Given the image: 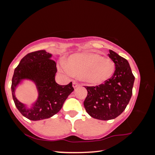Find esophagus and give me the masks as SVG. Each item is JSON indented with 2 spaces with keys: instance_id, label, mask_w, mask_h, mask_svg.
<instances>
[{
  "instance_id": "esophagus-1",
  "label": "esophagus",
  "mask_w": 155,
  "mask_h": 155,
  "mask_svg": "<svg viewBox=\"0 0 155 155\" xmlns=\"http://www.w3.org/2000/svg\"><path fill=\"white\" fill-rule=\"evenodd\" d=\"M72 86H73V87L75 89V88L78 87V86H80V85H79V84H78L77 83H76V82H73L72 83Z\"/></svg>"
}]
</instances>
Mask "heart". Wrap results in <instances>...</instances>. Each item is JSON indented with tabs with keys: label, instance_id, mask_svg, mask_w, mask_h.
<instances>
[{
	"label": "heart",
	"instance_id": "b5f03b06",
	"mask_svg": "<svg viewBox=\"0 0 155 155\" xmlns=\"http://www.w3.org/2000/svg\"><path fill=\"white\" fill-rule=\"evenodd\" d=\"M115 70L112 60L94 52H80L70 56L61 70L68 76L74 74L91 85H98L111 77Z\"/></svg>",
	"mask_w": 155,
	"mask_h": 155
}]
</instances>
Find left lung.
<instances>
[{
  "label": "left lung",
  "mask_w": 155,
  "mask_h": 155,
  "mask_svg": "<svg viewBox=\"0 0 155 155\" xmlns=\"http://www.w3.org/2000/svg\"><path fill=\"white\" fill-rule=\"evenodd\" d=\"M109 58L115 67L112 77L98 86H85L87 96L84 101L86 111L101 120H113L124 111L133 94L135 77L128 61L109 50Z\"/></svg>",
  "instance_id": "left-lung-1"
}]
</instances>
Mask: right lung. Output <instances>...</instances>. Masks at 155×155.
<instances>
[{
    "instance_id": "1",
    "label": "right lung",
    "mask_w": 155,
    "mask_h": 155,
    "mask_svg": "<svg viewBox=\"0 0 155 155\" xmlns=\"http://www.w3.org/2000/svg\"><path fill=\"white\" fill-rule=\"evenodd\" d=\"M51 57L52 54L44 50L31 52L21 59L14 70L12 83L14 103L23 116L33 121L50 118L57 114L74 90L72 82L66 85L56 83V63ZM23 80L33 81L38 91V98L31 108L15 96V89Z\"/></svg>"
}]
</instances>
